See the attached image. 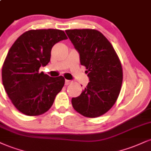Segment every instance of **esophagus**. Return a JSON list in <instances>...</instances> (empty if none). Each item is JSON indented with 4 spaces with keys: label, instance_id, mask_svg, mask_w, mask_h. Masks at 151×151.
Segmentation results:
<instances>
[{
    "label": "esophagus",
    "instance_id": "1",
    "mask_svg": "<svg viewBox=\"0 0 151 151\" xmlns=\"http://www.w3.org/2000/svg\"><path fill=\"white\" fill-rule=\"evenodd\" d=\"M72 82V81H71V80H68V79H65V85H69V84H70V83H71Z\"/></svg>",
    "mask_w": 151,
    "mask_h": 151
}]
</instances>
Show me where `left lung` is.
<instances>
[{"instance_id": "8db88e82", "label": "left lung", "mask_w": 151, "mask_h": 151, "mask_svg": "<svg viewBox=\"0 0 151 151\" xmlns=\"http://www.w3.org/2000/svg\"><path fill=\"white\" fill-rule=\"evenodd\" d=\"M86 67L89 82L81 95L72 98L74 110L85 117H97L113 106L120 92L122 68L115 49L99 31H65Z\"/></svg>"}]
</instances>
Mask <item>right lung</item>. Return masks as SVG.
<instances>
[{
  "label": "right lung",
  "mask_w": 151,
  "mask_h": 151,
  "mask_svg": "<svg viewBox=\"0 0 151 151\" xmlns=\"http://www.w3.org/2000/svg\"><path fill=\"white\" fill-rule=\"evenodd\" d=\"M67 39L62 30H29L9 50L2 68V81L9 99L22 113L42 115L52 106L65 79L50 77L39 70L50 62L52 46Z\"/></svg>",
  "instance_id": "1"
}]
</instances>
